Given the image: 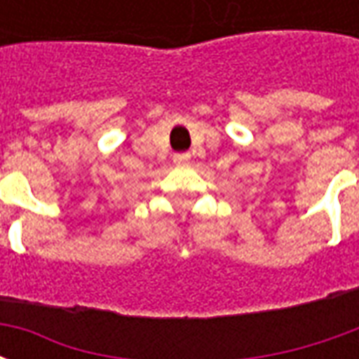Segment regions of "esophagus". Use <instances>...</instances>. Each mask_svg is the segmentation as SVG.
Here are the masks:
<instances>
[{"mask_svg":"<svg viewBox=\"0 0 359 359\" xmlns=\"http://www.w3.org/2000/svg\"><path fill=\"white\" fill-rule=\"evenodd\" d=\"M188 159H190V154H175V156H172V161L177 165L188 163Z\"/></svg>","mask_w":359,"mask_h":359,"instance_id":"1","label":"esophagus"}]
</instances>
